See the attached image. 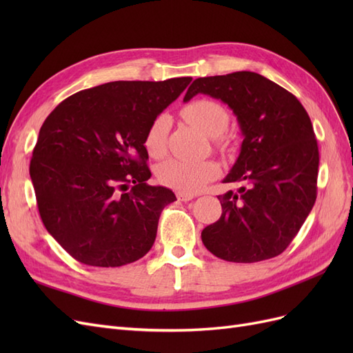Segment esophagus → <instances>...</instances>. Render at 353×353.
Listing matches in <instances>:
<instances>
[{
  "label": "esophagus",
  "mask_w": 353,
  "mask_h": 353,
  "mask_svg": "<svg viewBox=\"0 0 353 353\" xmlns=\"http://www.w3.org/2000/svg\"><path fill=\"white\" fill-rule=\"evenodd\" d=\"M176 197H178V200H181V201H188V200H193V199H194V194L183 193V191H178Z\"/></svg>",
  "instance_id": "34e87169"
}]
</instances>
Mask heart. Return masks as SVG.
<instances>
[{
    "mask_svg": "<svg viewBox=\"0 0 353 353\" xmlns=\"http://www.w3.org/2000/svg\"><path fill=\"white\" fill-rule=\"evenodd\" d=\"M181 114L191 126H194L196 130L208 137L221 135L230 123V112L225 105L210 99H199L188 103L181 110ZM169 126V116L165 113L156 116L148 126L144 137V147L152 157L157 159L166 153ZM216 144L221 148L225 147V143L222 141H218ZM219 172V165L212 159H168L156 168V175L160 184L183 191V193L200 191L209 181L215 179Z\"/></svg>",
    "mask_w": 353,
    "mask_h": 353,
    "instance_id": "1",
    "label": "heart"
}]
</instances>
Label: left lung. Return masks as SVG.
I'll return each instance as SVG.
<instances>
[{"label": "left lung", "instance_id": "obj_1", "mask_svg": "<svg viewBox=\"0 0 353 353\" xmlns=\"http://www.w3.org/2000/svg\"><path fill=\"white\" fill-rule=\"evenodd\" d=\"M227 103L244 140L218 196L222 215L201 231L206 249L228 262L275 258L293 241L316 200L319 153L312 122L292 92L254 72L197 78L185 94Z\"/></svg>", "mask_w": 353, "mask_h": 353}]
</instances>
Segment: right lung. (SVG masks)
Segmentation results:
<instances>
[{
    "label": "right lung",
    "instance_id": "right-lung-1",
    "mask_svg": "<svg viewBox=\"0 0 353 353\" xmlns=\"http://www.w3.org/2000/svg\"><path fill=\"white\" fill-rule=\"evenodd\" d=\"M190 82H108L70 95L42 123L29 174L42 222L73 259L114 268L152 249L176 197L145 183L144 137Z\"/></svg>",
    "mask_w": 353,
    "mask_h": 353
}]
</instances>
